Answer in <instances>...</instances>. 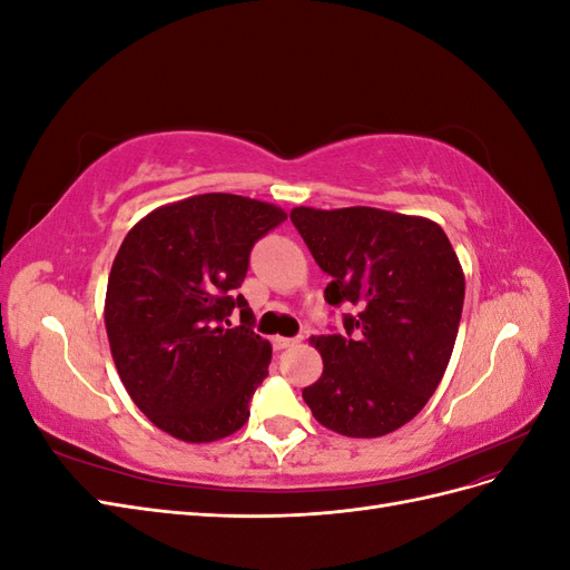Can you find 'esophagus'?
<instances>
[{
	"mask_svg": "<svg viewBox=\"0 0 570 570\" xmlns=\"http://www.w3.org/2000/svg\"><path fill=\"white\" fill-rule=\"evenodd\" d=\"M302 340L304 337H281V335H275L273 337V347L275 350H289V347H297Z\"/></svg>",
	"mask_w": 570,
	"mask_h": 570,
	"instance_id": "esophagus-1",
	"label": "esophagus"
}]
</instances>
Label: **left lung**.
I'll return each mask as SVG.
<instances>
[{"label": "left lung", "mask_w": 570, "mask_h": 570, "mask_svg": "<svg viewBox=\"0 0 570 570\" xmlns=\"http://www.w3.org/2000/svg\"><path fill=\"white\" fill-rule=\"evenodd\" d=\"M292 223L323 273L344 331L312 337L323 373L302 390L314 419L347 438L409 423L438 390L459 333L465 281L438 223L371 206H297Z\"/></svg>", "instance_id": "8db88e82"}]
</instances>
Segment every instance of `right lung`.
I'll use <instances>...</instances> for the list:
<instances>
[{
    "mask_svg": "<svg viewBox=\"0 0 570 570\" xmlns=\"http://www.w3.org/2000/svg\"><path fill=\"white\" fill-rule=\"evenodd\" d=\"M285 218L258 199L195 195L147 214L120 245L105 302L111 356L135 406L170 438L214 442L247 423L271 344L237 287L256 239ZM237 307L243 326L229 323Z\"/></svg>",
    "mask_w": 570,
    "mask_h": 570,
    "instance_id": "right-lung-1",
    "label": "right lung"
}]
</instances>
